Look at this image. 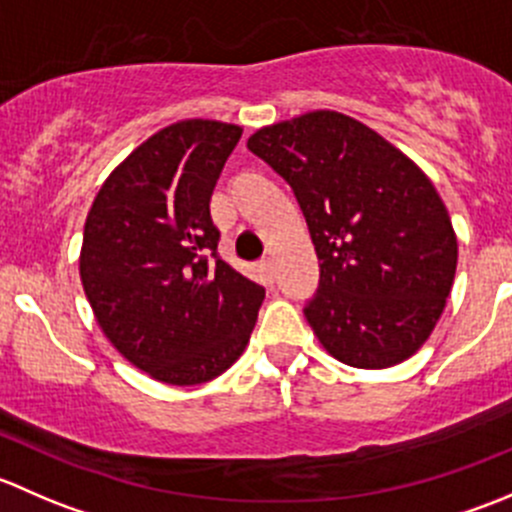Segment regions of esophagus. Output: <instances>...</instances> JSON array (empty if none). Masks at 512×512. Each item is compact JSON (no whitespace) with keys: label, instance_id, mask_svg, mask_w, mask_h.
<instances>
[{"label":"esophagus","instance_id":"1","mask_svg":"<svg viewBox=\"0 0 512 512\" xmlns=\"http://www.w3.org/2000/svg\"><path fill=\"white\" fill-rule=\"evenodd\" d=\"M257 270H260V275H262V280L265 282H275V265H272V260H262L260 265H257Z\"/></svg>","mask_w":512,"mask_h":512}]
</instances>
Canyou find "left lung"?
Returning <instances> with one entry per match:
<instances>
[{"mask_svg":"<svg viewBox=\"0 0 512 512\" xmlns=\"http://www.w3.org/2000/svg\"><path fill=\"white\" fill-rule=\"evenodd\" d=\"M247 148L292 185L319 257L304 307L334 359L389 369L431 337L451 294L458 240L428 175L339 111L272 123Z\"/></svg>","mask_w":512,"mask_h":512,"instance_id":"obj_1","label":"left lung"}]
</instances>
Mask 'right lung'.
<instances>
[{
	"label": "right lung",
	"instance_id": "1",
	"mask_svg": "<svg viewBox=\"0 0 512 512\" xmlns=\"http://www.w3.org/2000/svg\"><path fill=\"white\" fill-rule=\"evenodd\" d=\"M242 128L170 123L103 180L86 215L79 275L123 359L170 386H198L245 352L265 289L218 257L210 195Z\"/></svg>",
	"mask_w": 512,
	"mask_h": 512
}]
</instances>
